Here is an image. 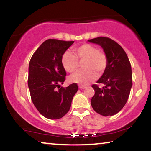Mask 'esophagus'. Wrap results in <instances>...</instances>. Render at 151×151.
<instances>
[{
	"label": "esophagus",
	"mask_w": 151,
	"mask_h": 151,
	"mask_svg": "<svg viewBox=\"0 0 151 151\" xmlns=\"http://www.w3.org/2000/svg\"><path fill=\"white\" fill-rule=\"evenodd\" d=\"M79 88H80V89H85V88H86V86H81V85H79Z\"/></svg>",
	"instance_id": "1"
}]
</instances>
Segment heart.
Masks as SVG:
<instances>
[{
    "mask_svg": "<svg viewBox=\"0 0 151 151\" xmlns=\"http://www.w3.org/2000/svg\"><path fill=\"white\" fill-rule=\"evenodd\" d=\"M85 70L76 72L70 78V81L80 85H87L105 72L108 65V58L104 52L99 51L95 46L90 44L75 47L73 54L65 52L62 56L61 63L66 72L73 73L79 68V63Z\"/></svg>",
    "mask_w": 151,
    "mask_h": 151,
    "instance_id": "obj_1",
    "label": "heart"
}]
</instances>
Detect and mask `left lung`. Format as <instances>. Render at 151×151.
Segmentation results:
<instances>
[{
	"mask_svg": "<svg viewBox=\"0 0 151 151\" xmlns=\"http://www.w3.org/2000/svg\"><path fill=\"white\" fill-rule=\"evenodd\" d=\"M88 41L101 45L108 58L107 68L96 81L104 86H92L94 90L92 107L101 115H114L125 106L132 86L130 61L122 46L110 38L100 37Z\"/></svg>",
	"mask_w": 151,
	"mask_h": 151,
	"instance_id": "left-lung-1",
	"label": "left lung"
}]
</instances>
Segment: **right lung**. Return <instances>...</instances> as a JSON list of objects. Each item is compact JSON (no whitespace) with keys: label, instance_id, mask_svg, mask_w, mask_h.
I'll return each mask as SVG.
<instances>
[{"label":"right lung","instance_id":"add662e5","mask_svg":"<svg viewBox=\"0 0 151 151\" xmlns=\"http://www.w3.org/2000/svg\"><path fill=\"white\" fill-rule=\"evenodd\" d=\"M74 41L47 39L36 50L30 59L28 87L34 105L50 119L63 117L69 111L72 98L78 90L76 83L63 88L66 72L62 56Z\"/></svg>","mask_w":151,"mask_h":151}]
</instances>
